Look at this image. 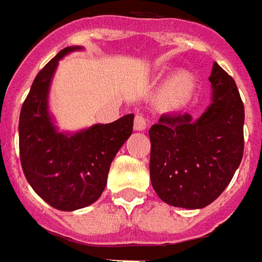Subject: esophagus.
<instances>
[{
  "label": "esophagus",
  "instance_id": "obj_1",
  "mask_svg": "<svg viewBox=\"0 0 262 262\" xmlns=\"http://www.w3.org/2000/svg\"><path fill=\"white\" fill-rule=\"evenodd\" d=\"M148 127V119L142 114H136L135 117V129L136 130H145Z\"/></svg>",
  "mask_w": 262,
  "mask_h": 262
}]
</instances>
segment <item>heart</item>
<instances>
[{
    "mask_svg": "<svg viewBox=\"0 0 262 262\" xmlns=\"http://www.w3.org/2000/svg\"><path fill=\"white\" fill-rule=\"evenodd\" d=\"M193 90V78L185 72H180L168 79L167 84L164 85L161 98H162L164 104H167L169 107H178L191 97Z\"/></svg>",
    "mask_w": 262,
    "mask_h": 262,
    "instance_id": "1",
    "label": "heart"
}]
</instances>
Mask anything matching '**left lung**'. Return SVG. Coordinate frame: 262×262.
Listing matches in <instances>:
<instances>
[{
  "mask_svg": "<svg viewBox=\"0 0 262 262\" xmlns=\"http://www.w3.org/2000/svg\"><path fill=\"white\" fill-rule=\"evenodd\" d=\"M213 100L199 119L162 114L149 129L150 183L165 203L202 209L229 185L244 157V103L233 78L216 62Z\"/></svg>",
  "mask_w": 262,
  "mask_h": 262,
  "instance_id": "8db88e82",
  "label": "left lung"
}]
</instances>
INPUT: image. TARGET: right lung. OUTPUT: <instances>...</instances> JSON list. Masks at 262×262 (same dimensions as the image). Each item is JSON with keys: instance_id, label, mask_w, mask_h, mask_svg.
<instances>
[{"instance_id": "add662e5", "label": "right lung", "mask_w": 262, "mask_h": 262, "mask_svg": "<svg viewBox=\"0 0 262 262\" xmlns=\"http://www.w3.org/2000/svg\"><path fill=\"white\" fill-rule=\"evenodd\" d=\"M79 48H65L39 71L24 100L18 122L20 162L26 180L52 207L72 212L93 204L105 188L112 161L133 130V114L95 124L77 135L55 129L48 91L59 59Z\"/></svg>"}]
</instances>
